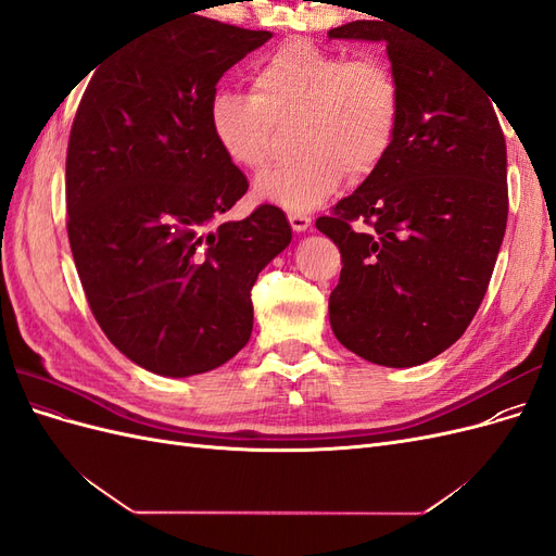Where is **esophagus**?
<instances>
[{
	"label": "esophagus",
	"mask_w": 556,
	"mask_h": 556,
	"mask_svg": "<svg viewBox=\"0 0 556 556\" xmlns=\"http://www.w3.org/2000/svg\"><path fill=\"white\" fill-rule=\"evenodd\" d=\"M288 220L294 231H306L311 227V217L306 213H290Z\"/></svg>",
	"instance_id": "1"
}]
</instances>
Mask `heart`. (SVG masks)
Instances as JSON below:
<instances>
[{
  "instance_id": "b5f03b06",
  "label": "heart",
  "mask_w": 556,
  "mask_h": 556,
  "mask_svg": "<svg viewBox=\"0 0 556 556\" xmlns=\"http://www.w3.org/2000/svg\"><path fill=\"white\" fill-rule=\"evenodd\" d=\"M403 92L390 62L348 58L313 41H288L250 74V94L211 97L208 127L223 155L243 172L271 162L278 129H290L292 164L257 178L255 194L292 213L323 206L348 182L371 178L392 153Z\"/></svg>"
}]
</instances>
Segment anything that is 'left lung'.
<instances>
[{
	"label": "left lung",
	"instance_id": "obj_1",
	"mask_svg": "<svg viewBox=\"0 0 556 556\" xmlns=\"http://www.w3.org/2000/svg\"><path fill=\"white\" fill-rule=\"evenodd\" d=\"M384 41L403 92L380 169L315 227L341 250L331 329L380 366L441 355L476 317L508 223L506 139L490 97L431 41L380 21L329 29Z\"/></svg>",
	"mask_w": 556,
	"mask_h": 556
}]
</instances>
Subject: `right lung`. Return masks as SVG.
<instances>
[{
	"instance_id": "obj_1",
	"label": "right lung",
	"mask_w": 556,
	"mask_h": 556,
	"mask_svg": "<svg viewBox=\"0 0 556 556\" xmlns=\"http://www.w3.org/2000/svg\"><path fill=\"white\" fill-rule=\"evenodd\" d=\"M271 31L188 15L129 41L90 78L66 148V233L106 339L157 376L223 366L252 331V285L290 245L262 204L220 217L248 180L217 148V80Z\"/></svg>"
}]
</instances>
